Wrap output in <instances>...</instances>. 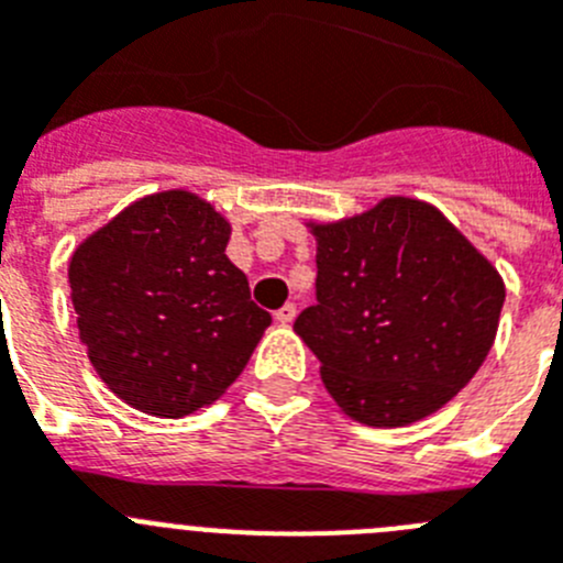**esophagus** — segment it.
Returning a JSON list of instances; mask_svg holds the SVG:
<instances>
[{
	"label": "esophagus",
	"instance_id": "obj_1",
	"mask_svg": "<svg viewBox=\"0 0 563 563\" xmlns=\"http://www.w3.org/2000/svg\"><path fill=\"white\" fill-rule=\"evenodd\" d=\"M296 305H285L282 310H276V321L278 324H292L296 321Z\"/></svg>",
	"mask_w": 563,
	"mask_h": 563
}]
</instances>
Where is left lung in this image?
I'll list each match as a JSON object with an SVG mask.
<instances>
[{
  "mask_svg": "<svg viewBox=\"0 0 563 563\" xmlns=\"http://www.w3.org/2000/svg\"><path fill=\"white\" fill-rule=\"evenodd\" d=\"M316 236V298L296 335L321 361L338 409L372 429L440 411L499 330L505 282L431 202L383 197Z\"/></svg>",
  "mask_w": 563,
  "mask_h": 563,
  "instance_id": "left-lung-1",
  "label": "left lung"
}]
</instances>
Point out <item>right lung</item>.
Segmentation results:
<instances>
[{"label": "right lung", "instance_id": "add662e5", "mask_svg": "<svg viewBox=\"0 0 563 563\" xmlns=\"http://www.w3.org/2000/svg\"><path fill=\"white\" fill-rule=\"evenodd\" d=\"M228 239L211 202L172 188L134 200L69 256L89 363L132 409L177 420L211 406L271 327Z\"/></svg>", "mask_w": 563, "mask_h": 563}]
</instances>
